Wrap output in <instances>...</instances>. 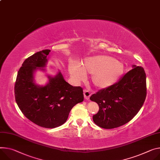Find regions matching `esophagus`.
<instances>
[{
	"mask_svg": "<svg viewBox=\"0 0 160 160\" xmlns=\"http://www.w3.org/2000/svg\"><path fill=\"white\" fill-rule=\"evenodd\" d=\"M83 95H84V98L85 99H89L90 96H91V93L88 90H83Z\"/></svg>",
	"mask_w": 160,
	"mask_h": 160,
	"instance_id": "obj_1",
	"label": "esophagus"
}]
</instances>
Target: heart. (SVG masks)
<instances>
[{"label": "heart", "mask_w": 160, "mask_h": 160, "mask_svg": "<svg viewBox=\"0 0 160 160\" xmlns=\"http://www.w3.org/2000/svg\"><path fill=\"white\" fill-rule=\"evenodd\" d=\"M69 71L71 77L80 82L86 78V73L92 75L91 80L97 88L105 89L117 83L123 76L125 66L121 61L108 55H97L80 64L70 63Z\"/></svg>", "instance_id": "b5f03b06"}]
</instances>
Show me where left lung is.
Wrapping results in <instances>:
<instances>
[{"instance_id":"1","label":"left lung","mask_w":160,"mask_h":160,"mask_svg":"<svg viewBox=\"0 0 160 160\" xmlns=\"http://www.w3.org/2000/svg\"><path fill=\"white\" fill-rule=\"evenodd\" d=\"M114 85L99 90L90 99L99 105L93 121L105 129L121 126L132 120L142 108L147 94L146 75L141 66H133Z\"/></svg>"}]
</instances>
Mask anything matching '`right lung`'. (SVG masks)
Masks as SVG:
<instances>
[{
    "label": "right lung",
    "mask_w": 160,
    "mask_h": 160,
    "mask_svg": "<svg viewBox=\"0 0 160 160\" xmlns=\"http://www.w3.org/2000/svg\"><path fill=\"white\" fill-rule=\"evenodd\" d=\"M50 52L41 50L25 60L17 74L14 97L28 119L41 127L54 128L66 122L71 108L83 101V94L81 87L69 84L61 72L54 77H48L45 86L34 83V70L45 66Z\"/></svg>",
    "instance_id": "obj_1"
}]
</instances>
